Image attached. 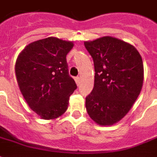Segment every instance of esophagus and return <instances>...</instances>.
Returning <instances> with one entry per match:
<instances>
[{
    "label": "esophagus",
    "instance_id": "esophagus-1",
    "mask_svg": "<svg viewBox=\"0 0 157 157\" xmlns=\"http://www.w3.org/2000/svg\"><path fill=\"white\" fill-rule=\"evenodd\" d=\"M80 80H81V78H80L79 76H77V77H75V82H76V84H77V85H79V83H80Z\"/></svg>",
    "mask_w": 157,
    "mask_h": 157
}]
</instances>
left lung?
<instances>
[{"instance_id": "left-lung-1", "label": "left lung", "mask_w": 157, "mask_h": 157, "mask_svg": "<svg viewBox=\"0 0 157 157\" xmlns=\"http://www.w3.org/2000/svg\"><path fill=\"white\" fill-rule=\"evenodd\" d=\"M95 69L94 87L86 98L89 116L99 125H113L130 110L141 91L144 66L138 50L106 36L84 42Z\"/></svg>"}]
</instances>
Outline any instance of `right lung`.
<instances>
[{
  "label": "right lung",
  "mask_w": 157,
  "mask_h": 157,
  "mask_svg": "<svg viewBox=\"0 0 157 157\" xmlns=\"http://www.w3.org/2000/svg\"><path fill=\"white\" fill-rule=\"evenodd\" d=\"M73 46L72 42L49 37L29 44L17 56L15 73L20 91L43 119L61 116L77 87L66 61Z\"/></svg>",
  "instance_id": "right-lung-1"
}]
</instances>
